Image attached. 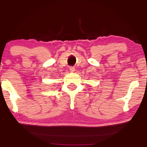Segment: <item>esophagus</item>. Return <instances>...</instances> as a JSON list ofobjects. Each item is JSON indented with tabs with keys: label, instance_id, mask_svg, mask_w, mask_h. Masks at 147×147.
I'll return each instance as SVG.
<instances>
[{
	"label": "esophagus",
	"instance_id": "34e87169",
	"mask_svg": "<svg viewBox=\"0 0 147 147\" xmlns=\"http://www.w3.org/2000/svg\"><path fill=\"white\" fill-rule=\"evenodd\" d=\"M69 70H70L71 73H73V72L75 71V68H74V67H69Z\"/></svg>",
	"mask_w": 147,
	"mask_h": 147
}]
</instances>
